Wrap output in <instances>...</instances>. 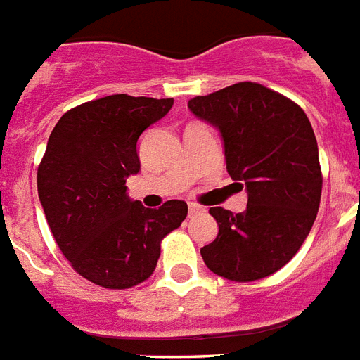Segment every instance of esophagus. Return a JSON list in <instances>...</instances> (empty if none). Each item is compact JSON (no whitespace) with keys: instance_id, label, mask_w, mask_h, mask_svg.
<instances>
[{"instance_id":"esophagus-1","label":"esophagus","mask_w":360,"mask_h":360,"mask_svg":"<svg viewBox=\"0 0 360 360\" xmlns=\"http://www.w3.org/2000/svg\"><path fill=\"white\" fill-rule=\"evenodd\" d=\"M188 210H189V215H195V214H198V212H202V206H198V204H195V202H189Z\"/></svg>"}]
</instances>
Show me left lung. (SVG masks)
I'll return each mask as SVG.
<instances>
[{"mask_svg": "<svg viewBox=\"0 0 360 360\" xmlns=\"http://www.w3.org/2000/svg\"><path fill=\"white\" fill-rule=\"evenodd\" d=\"M188 108L219 130L226 171L247 191L241 214L210 208L219 232L200 249L204 264L236 283L269 277L295 257L320 208V156L309 117L251 82L195 96Z\"/></svg>", "mask_w": 360, "mask_h": 360, "instance_id": "1", "label": "left lung"}]
</instances>
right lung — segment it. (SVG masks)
Segmentation results:
<instances>
[{"label":"right lung","mask_w":360,"mask_h":360,"mask_svg":"<svg viewBox=\"0 0 360 360\" xmlns=\"http://www.w3.org/2000/svg\"><path fill=\"white\" fill-rule=\"evenodd\" d=\"M172 98L111 94L63 115L37 172L39 198L61 252L82 277L111 290L150 277L162 240L188 215L184 200L145 208L126 193L141 169L137 139Z\"/></svg>","instance_id":"add662e5"}]
</instances>
